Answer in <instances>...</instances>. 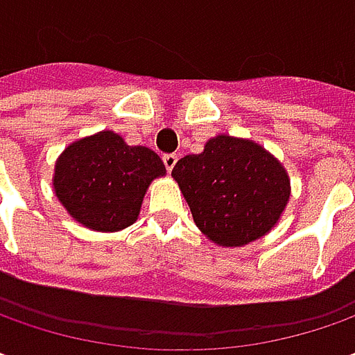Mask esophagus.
Instances as JSON below:
<instances>
[{"label": "esophagus", "instance_id": "1", "mask_svg": "<svg viewBox=\"0 0 355 355\" xmlns=\"http://www.w3.org/2000/svg\"><path fill=\"white\" fill-rule=\"evenodd\" d=\"M162 159H164V166H166V170L168 171L173 170V166L178 164V156H175V154H166Z\"/></svg>", "mask_w": 355, "mask_h": 355}]
</instances>
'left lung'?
<instances>
[{
    "label": "left lung",
    "instance_id": "obj_1",
    "mask_svg": "<svg viewBox=\"0 0 355 355\" xmlns=\"http://www.w3.org/2000/svg\"><path fill=\"white\" fill-rule=\"evenodd\" d=\"M193 221L219 247H243L265 237L291 199L284 166L261 144L219 134L201 154L182 157L173 170Z\"/></svg>",
    "mask_w": 355,
    "mask_h": 355
}]
</instances>
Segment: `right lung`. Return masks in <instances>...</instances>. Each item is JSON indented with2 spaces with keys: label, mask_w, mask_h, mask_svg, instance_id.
Returning <instances> with one entry per match:
<instances>
[{
  "label": "right lung",
  "mask_w": 355,
  "mask_h": 355,
  "mask_svg": "<svg viewBox=\"0 0 355 355\" xmlns=\"http://www.w3.org/2000/svg\"><path fill=\"white\" fill-rule=\"evenodd\" d=\"M162 175L166 166L156 152L128 146L120 134L103 130L62 150L53 191L76 223L114 233L138 219L148 187Z\"/></svg>",
  "instance_id": "1"
}]
</instances>
